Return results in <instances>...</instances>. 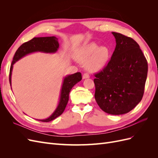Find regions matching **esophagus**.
Listing matches in <instances>:
<instances>
[{"label":"esophagus","mask_w":158,"mask_h":158,"mask_svg":"<svg viewBox=\"0 0 158 158\" xmlns=\"http://www.w3.org/2000/svg\"><path fill=\"white\" fill-rule=\"evenodd\" d=\"M89 78V76L87 73L84 74L83 76H82V78L83 79H86V78Z\"/></svg>","instance_id":"obj_1"}]
</instances>
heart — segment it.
<instances>
[{"mask_svg":"<svg viewBox=\"0 0 158 158\" xmlns=\"http://www.w3.org/2000/svg\"><path fill=\"white\" fill-rule=\"evenodd\" d=\"M111 51L107 46H100L95 42L80 47L74 53V58L79 63H85V67L90 73H98L106 67Z\"/></svg>","mask_w":158,"mask_h":158,"instance_id":"1","label":"heart"}]
</instances>
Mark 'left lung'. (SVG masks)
I'll return each instance as SVG.
<instances>
[{"mask_svg": "<svg viewBox=\"0 0 158 158\" xmlns=\"http://www.w3.org/2000/svg\"><path fill=\"white\" fill-rule=\"evenodd\" d=\"M112 34L116 47L106 67L95 75V99L103 111L118 115L131 111L141 101L148 63L135 40L119 33Z\"/></svg>", "mask_w": 158, "mask_h": 158, "instance_id": "8db88e82", "label": "left lung"}]
</instances>
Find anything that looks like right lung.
<instances>
[{"label":"right lung","instance_id":"add662e5","mask_svg":"<svg viewBox=\"0 0 158 158\" xmlns=\"http://www.w3.org/2000/svg\"><path fill=\"white\" fill-rule=\"evenodd\" d=\"M59 48V44L58 38L55 36L34 37L30 41L22 44L16 51L10 66V77H9L10 86H12L11 78L13 65L17 61L20 60L25 56L33 53V52H41L44 53H55L58 51ZM81 80H82V74L80 73H76L73 74L66 76L63 79V84H62L58 106L54 112L48 118L45 119H37V120L42 122H49L60 116L64 111L66 105L68 103L70 90L74 85L79 82Z\"/></svg>","mask_w":158,"mask_h":158}]
</instances>
